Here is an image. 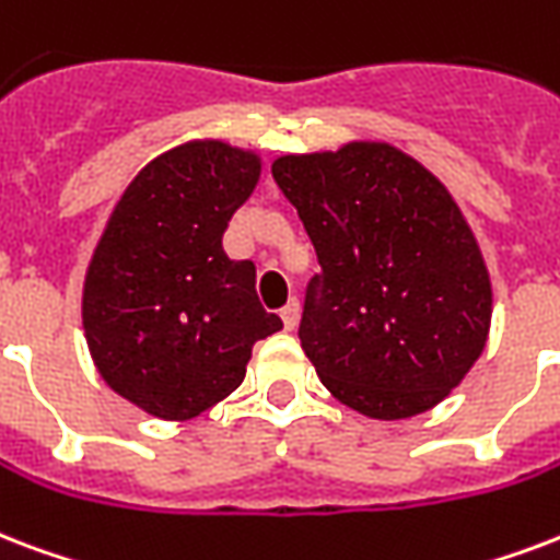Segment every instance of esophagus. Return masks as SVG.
Listing matches in <instances>:
<instances>
[{
	"mask_svg": "<svg viewBox=\"0 0 560 560\" xmlns=\"http://www.w3.org/2000/svg\"><path fill=\"white\" fill-rule=\"evenodd\" d=\"M281 323H284V328H288V331H293V328H296V323H299V302H296V299H290L288 305L281 308Z\"/></svg>",
	"mask_w": 560,
	"mask_h": 560,
	"instance_id": "34e87169",
	"label": "esophagus"
}]
</instances>
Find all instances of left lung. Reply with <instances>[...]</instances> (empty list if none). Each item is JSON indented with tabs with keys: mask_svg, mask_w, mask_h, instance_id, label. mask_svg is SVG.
<instances>
[{
	"mask_svg": "<svg viewBox=\"0 0 560 560\" xmlns=\"http://www.w3.org/2000/svg\"><path fill=\"white\" fill-rule=\"evenodd\" d=\"M272 178L317 252L299 340L319 382L375 420L446 399L479 361L493 311L450 190L387 143L284 155Z\"/></svg>",
	"mask_w": 560,
	"mask_h": 560,
	"instance_id": "8db88e82",
	"label": "left lung"
}]
</instances>
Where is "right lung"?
<instances>
[{
	"label": "right lung",
	"mask_w": 560,
	"mask_h": 560,
	"mask_svg": "<svg viewBox=\"0 0 560 560\" xmlns=\"http://www.w3.org/2000/svg\"><path fill=\"white\" fill-rule=\"evenodd\" d=\"M258 176V155L220 140L170 149L126 187L93 252L81 299L93 364L152 417L208 411L281 328L255 293V264L223 252Z\"/></svg>",
	"instance_id": "add662e5"
}]
</instances>
